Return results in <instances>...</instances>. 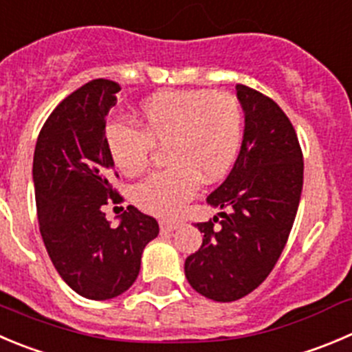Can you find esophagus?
<instances>
[{"label":"esophagus","instance_id":"34e87169","mask_svg":"<svg viewBox=\"0 0 352 352\" xmlns=\"http://www.w3.org/2000/svg\"><path fill=\"white\" fill-rule=\"evenodd\" d=\"M159 224H160V232H162V233L174 232V230L179 226L178 221H169V219H160Z\"/></svg>","mask_w":352,"mask_h":352}]
</instances>
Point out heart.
Wrapping results in <instances>:
<instances>
[{"instance_id":"1","label":"heart","mask_w":352,"mask_h":352,"mask_svg":"<svg viewBox=\"0 0 352 352\" xmlns=\"http://www.w3.org/2000/svg\"><path fill=\"white\" fill-rule=\"evenodd\" d=\"M136 122H112L107 148L117 169L140 174L153 146H162L167 166L133 188V202L153 216H176L193 199L199 183L228 173L240 150L243 112L230 93L160 91L140 103Z\"/></svg>"}]
</instances>
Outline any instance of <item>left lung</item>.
<instances>
[{"mask_svg": "<svg viewBox=\"0 0 352 352\" xmlns=\"http://www.w3.org/2000/svg\"><path fill=\"white\" fill-rule=\"evenodd\" d=\"M245 112L242 148L207 202L223 212L195 226L200 249L186 257L190 285L217 302L256 290L282 256L299 209L304 160L296 129L270 96L236 85Z\"/></svg>", "mask_w": 352, "mask_h": 352, "instance_id": "obj_1", "label": "left lung"}]
</instances>
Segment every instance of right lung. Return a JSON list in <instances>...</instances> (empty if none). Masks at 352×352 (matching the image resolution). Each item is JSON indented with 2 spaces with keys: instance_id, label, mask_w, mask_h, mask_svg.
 I'll return each instance as SVG.
<instances>
[{
  "instance_id": "add662e5",
  "label": "right lung",
  "mask_w": 352,
  "mask_h": 352,
  "mask_svg": "<svg viewBox=\"0 0 352 352\" xmlns=\"http://www.w3.org/2000/svg\"><path fill=\"white\" fill-rule=\"evenodd\" d=\"M120 86L93 79L55 107L39 131L32 178L38 223L48 256L63 282L79 296L105 300L138 278L142 252L159 235L152 216L128 206L112 228L103 206L120 204L110 183L107 113Z\"/></svg>"
}]
</instances>
